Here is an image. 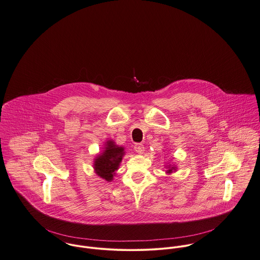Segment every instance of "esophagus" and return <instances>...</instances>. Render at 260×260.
Instances as JSON below:
<instances>
[{"label":"esophagus","mask_w":260,"mask_h":260,"mask_svg":"<svg viewBox=\"0 0 260 260\" xmlns=\"http://www.w3.org/2000/svg\"><path fill=\"white\" fill-rule=\"evenodd\" d=\"M135 150L138 152V153H140V154H142V153H144V144H137L135 145Z\"/></svg>","instance_id":"obj_1"}]
</instances>
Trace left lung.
Returning a JSON list of instances; mask_svg holds the SVG:
<instances>
[{
	"instance_id": "left-lung-1",
	"label": "left lung",
	"mask_w": 260,
	"mask_h": 260,
	"mask_svg": "<svg viewBox=\"0 0 260 260\" xmlns=\"http://www.w3.org/2000/svg\"><path fill=\"white\" fill-rule=\"evenodd\" d=\"M168 171H167V173H172L173 172H175V170H176V168L174 167V166H168Z\"/></svg>"
}]
</instances>
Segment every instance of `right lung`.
I'll return each mask as SVG.
<instances>
[{
    "label": "right lung",
    "mask_w": 260,
    "mask_h": 260,
    "mask_svg": "<svg viewBox=\"0 0 260 260\" xmlns=\"http://www.w3.org/2000/svg\"><path fill=\"white\" fill-rule=\"evenodd\" d=\"M123 154L124 148L122 146L116 145L114 141H108L105 144L104 151L94 158V172L107 181H112Z\"/></svg>",
    "instance_id": "add662e5"
}]
</instances>
